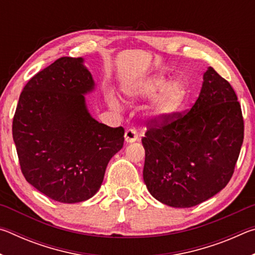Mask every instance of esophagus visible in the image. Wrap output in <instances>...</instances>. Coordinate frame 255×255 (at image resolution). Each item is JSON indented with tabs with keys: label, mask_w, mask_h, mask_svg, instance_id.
Here are the masks:
<instances>
[{
	"label": "esophagus",
	"mask_w": 255,
	"mask_h": 255,
	"mask_svg": "<svg viewBox=\"0 0 255 255\" xmlns=\"http://www.w3.org/2000/svg\"><path fill=\"white\" fill-rule=\"evenodd\" d=\"M137 138H138V135L135 129H128V130L125 131V141H126L127 144L135 143Z\"/></svg>",
	"instance_id": "esophagus-1"
}]
</instances>
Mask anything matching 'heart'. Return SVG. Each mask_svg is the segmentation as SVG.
<instances>
[{
  "instance_id": "1",
  "label": "heart",
  "mask_w": 255,
  "mask_h": 255,
  "mask_svg": "<svg viewBox=\"0 0 255 255\" xmlns=\"http://www.w3.org/2000/svg\"><path fill=\"white\" fill-rule=\"evenodd\" d=\"M159 93V95L158 93ZM187 83L180 77L169 82L166 75L154 74L133 82L126 90L129 101H139L155 98L149 106L147 115L154 122H163L178 111L187 98Z\"/></svg>"
}]
</instances>
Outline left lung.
<instances>
[{"label":"left lung","mask_w":255,"mask_h":255,"mask_svg":"<svg viewBox=\"0 0 255 255\" xmlns=\"http://www.w3.org/2000/svg\"><path fill=\"white\" fill-rule=\"evenodd\" d=\"M202 80L188 114L171 116L141 139L146 187L155 199L174 208L199 205L222 191L243 144V117L234 90L213 67Z\"/></svg>","instance_id":"1"}]
</instances>
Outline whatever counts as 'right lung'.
I'll return each mask as SVG.
<instances>
[{
  "instance_id": "obj_1",
  "label": "right lung",
  "mask_w": 255,
  "mask_h": 255,
  "mask_svg": "<svg viewBox=\"0 0 255 255\" xmlns=\"http://www.w3.org/2000/svg\"><path fill=\"white\" fill-rule=\"evenodd\" d=\"M97 84L84 58L62 57L30 80L12 126L25 180L50 199L75 204L100 189L107 165L124 146L123 127L94 119L85 96Z\"/></svg>"
}]
</instances>
